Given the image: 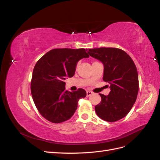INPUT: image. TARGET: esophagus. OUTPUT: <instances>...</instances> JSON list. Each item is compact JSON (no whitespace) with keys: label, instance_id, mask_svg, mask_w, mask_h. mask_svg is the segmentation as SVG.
Returning <instances> with one entry per match:
<instances>
[{"label":"esophagus","instance_id":"34e87169","mask_svg":"<svg viewBox=\"0 0 160 160\" xmlns=\"http://www.w3.org/2000/svg\"><path fill=\"white\" fill-rule=\"evenodd\" d=\"M92 94H93V92L91 91H87V97H89Z\"/></svg>","mask_w":160,"mask_h":160}]
</instances>
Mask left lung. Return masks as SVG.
I'll list each match as a JSON object with an SVG mask.
<instances>
[{"label":"left lung","mask_w":160,"mask_h":160,"mask_svg":"<svg viewBox=\"0 0 160 160\" xmlns=\"http://www.w3.org/2000/svg\"><path fill=\"white\" fill-rule=\"evenodd\" d=\"M88 53L103 64V79L110 84L108 95L99 93L101 101L95 108L97 115L109 122L123 118L132 109L139 91L138 73L133 61L117 48L91 49Z\"/></svg>","instance_id":"8db88e82"}]
</instances>
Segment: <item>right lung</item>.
Instances as JSON below:
<instances>
[{
    "label": "right lung",
    "instance_id": "add662e5",
    "mask_svg": "<svg viewBox=\"0 0 160 160\" xmlns=\"http://www.w3.org/2000/svg\"><path fill=\"white\" fill-rule=\"evenodd\" d=\"M89 55L84 49H55L47 52L34 67L31 89L32 99L41 115L54 123L69 119L86 91L65 90L67 77L75 75L77 62Z\"/></svg>",
    "mask_w": 160,
    "mask_h": 160
}]
</instances>
